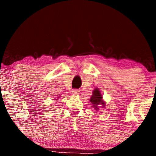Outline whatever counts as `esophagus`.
I'll return each instance as SVG.
<instances>
[{
  "label": "esophagus",
  "mask_w": 156,
  "mask_h": 156,
  "mask_svg": "<svg viewBox=\"0 0 156 156\" xmlns=\"http://www.w3.org/2000/svg\"><path fill=\"white\" fill-rule=\"evenodd\" d=\"M79 92L80 91L78 90V89H73V91H72L73 94H78V93H79Z\"/></svg>",
  "instance_id": "34e87169"
}]
</instances>
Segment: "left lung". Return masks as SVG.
I'll return each mask as SVG.
<instances>
[{
	"label": "left lung",
	"mask_w": 156,
	"mask_h": 156,
	"mask_svg": "<svg viewBox=\"0 0 156 156\" xmlns=\"http://www.w3.org/2000/svg\"><path fill=\"white\" fill-rule=\"evenodd\" d=\"M89 101L92 104V107H94V108L97 111L99 109L98 105H102V107H105V102L103 101V96L98 88H95L93 90Z\"/></svg>",
	"instance_id": "left-lung-1"
}]
</instances>
